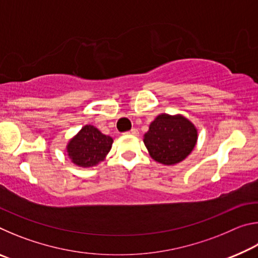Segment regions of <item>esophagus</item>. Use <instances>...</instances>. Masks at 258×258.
I'll return each mask as SVG.
<instances>
[{"label": "esophagus", "mask_w": 258, "mask_h": 258, "mask_svg": "<svg viewBox=\"0 0 258 258\" xmlns=\"http://www.w3.org/2000/svg\"><path fill=\"white\" fill-rule=\"evenodd\" d=\"M126 134L128 135H133V137H138L139 135V131L137 128H132L130 131V132H126Z\"/></svg>", "instance_id": "34e87169"}]
</instances>
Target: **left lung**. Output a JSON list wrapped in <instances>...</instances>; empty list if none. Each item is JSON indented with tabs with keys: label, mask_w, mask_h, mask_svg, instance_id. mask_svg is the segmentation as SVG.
<instances>
[{
	"label": "left lung",
	"mask_w": 258,
	"mask_h": 258,
	"mask_svg": "<svg viewBox=\"0 0 258 258\" xmlns=\"http://www.w3.org/2000/svg\"><path fill=\"white\" fill-rule=\"evenodd\" d=\"M197 141V127L181 113H160L143 135V142L151 158L166 166L184 160L195 149Z\"/></svg>",
	"instance_id": "left-lung-1"
}]
</instances>
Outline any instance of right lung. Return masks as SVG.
Returning <instances> with one entry per match:
<instances>
[{"instance_id": "add662e5", "label": "right lung", "mask_w": 258, "mask_h": 258, "mask_svg": "<svg viewBox=\"0 0 258 258\" xmlns=\"http://www.w3.org/2000/svg\"><path fill=\"white\" fill-rule=\"evenodd\" d=\"M113 140L93 125H85L69 140L66 150L74 165L82 168L97 166L106 159Z\"/></svg>"}]
</instances>
